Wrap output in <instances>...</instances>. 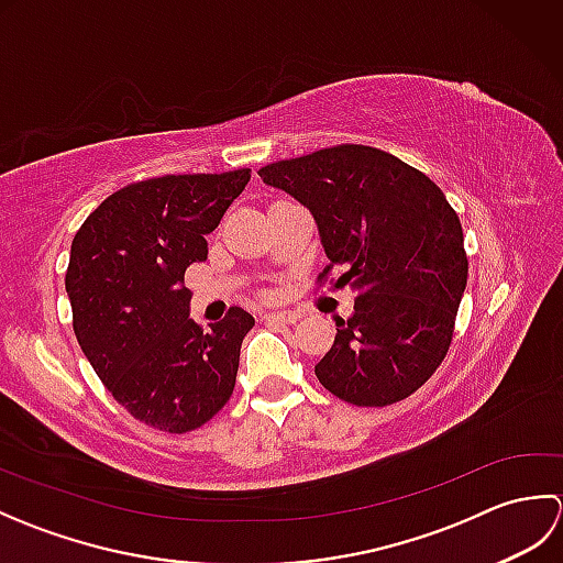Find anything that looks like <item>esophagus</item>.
<instances>
[{
  "label": "esophagus",
  "mask_w": 563,
  "mask_h": 563,
  "mask_svg": "<svg viewBox=\"0 0 563 563\" xmlns=\"http://www.w3.org/2000/svg\"><path fill=\"white\" fill-rule=\"evenodd\" d=\"M300 314L292 312V309H285V312H266L261 314V321H280V324H295Z\"/></svg>",
  "instance_id": "obj_1"
}]
</instances>
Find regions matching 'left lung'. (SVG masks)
Wrapping results in <instances>:
<instances>
[{"label":"left lung","mask_w":563,"mask_h":563,"mask_svg":"<svg viewBox=\"0 0 563 563\" xmlns=\"http://www.w3.org/2000/svg\"><path fill=\"white\" fill-rule=\"evenodd\" d=\"M314 214L333 288L357 292L353 314L314 373L355 406L397 404L426 385L448 355L466 288L457 212L430 178L389 152L336 145L258 169Z\"/></svg>","instance_id":"obj_1"}]
</instances>
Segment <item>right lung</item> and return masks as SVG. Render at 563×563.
<instances>
[{
  "instance_id": "add662e5",
  "label": "right lung",
  "mask_w": 563,
  "mask_h": 563,
  "mask_svg": "<svg viewBox=\"0 0 563 563\" xmlns=\"http://www.w3.org/2000/svg\"><path fill=\"white\" fill-rule=\"evenodd\" d=\"M249 169L169 174L106 198L71 239L65 290L93 373L128 413L188 433L230 401L254 317L232 307L202 331L184 275L249 184Z\"/></svg>"
}]
</instances>
